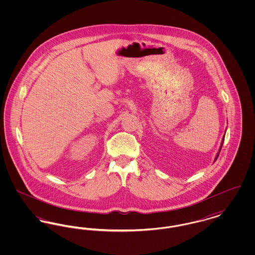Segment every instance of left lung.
Masks as SVG:
<instances>
[{
    "label": "left lung",
    "instance_id": "obj_1",
    "mask_svg": "<svg viewBox=\"0 0 255 255\" xmlns=\"http://www.w3.org/2000/svg\"><path fill=\"white\" fill-rule=\"evenodd\" d=\"M226 131H227V129H226ZM225 135H226V133L224 134V136H223V138H222V142H221V145H220V148H219L218 153H217V155H216V157L214 158V162L216 161V159L218 158L219 154H220V151H221V149H222V146H223V143H224V139H225Z\"/></svg>",
    "mask_w": 255,
    "mask_h": 255
}]
</instances>
